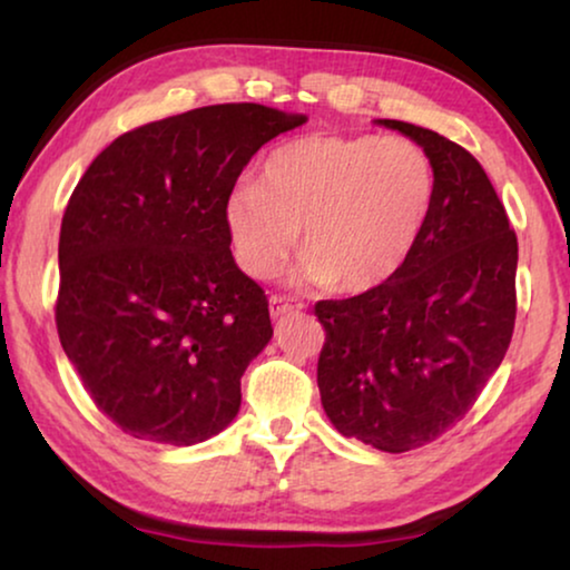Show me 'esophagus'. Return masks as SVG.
Returning a JSON list of instances; mask_svg holds the SVG:
<instances>
[{
	"mask_svg": "<svg viewBox=\"0 0 570 570\" xmlns=\"http://www.w3.org/2000/svg\"><path fill=\"white\" fill-rule=\"evenodd\" d=\"M298 308H303L301 303L295 298H287V295H272V298H269L272 318H279V316L291 314V311H298Z\"/></svg>",
	"mask_w": 570,
	"mask_h": 570,
	"instance_id": "1",
	"label": "esophagus"
}]
</instances>
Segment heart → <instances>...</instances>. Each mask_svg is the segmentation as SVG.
Instances as JSON below:
<instances>
[{
  "instance_id": "heart-1",
  "label": "heart",
  "mask_w": 570,
  "mask_h": 570,
  "mask_svg": "<svg viewBox=\"0 0 570 570\" xmlns=\"http://www.w3.org/2000/svg\"><path fill=\"white\" fill-rule=\"evenodd\" d=\"M435 166L407 137L306 135L279 145L225 199L240 269L272 277L298 240V277L365 293L392 279L423 236Z\"/></svg>"
}]
</instances>
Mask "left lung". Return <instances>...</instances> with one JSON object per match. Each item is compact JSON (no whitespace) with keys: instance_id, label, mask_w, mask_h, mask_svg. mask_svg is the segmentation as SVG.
<instances>
[{"instance_id":"obj_1","label":"left lung","mask_w":570,"mask_h":570,"mask_svg":"<svg viewBox=\"0 0 570 570\" xmlns=\"http://www.w3.org/2000/svg\"><path fill=\"white\" fill-rule=\"evenodd\" d=\"M379 124L431 155L433 209L392 279L316 303L326 332L316 381L342 435L402 454L456 425L501 365L517 322L519 244L472 153L415 124Z\"/></svg>"}]
</instances>
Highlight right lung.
Returning <instances> with one entry per match:
<instances>
[{"mask_svg": "<svg viewBox=\"0 0 570 570\" xmlns=\"http://www.w3.org/2000/svg\"><path fill=\"white\" fill-rule=\"evenodd\" d=\"M303 121L259 104L194 108L116 137L75 186L57 332L124 433L191 446L238 415L240 376L272 322L233 262L225 199L254 153Z\"/></svg>", "mask_w": 570, "mask_h": 570, "instance_id": "obj_1", "label": "right lung"}]
</instances>
